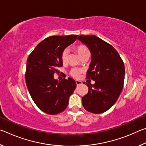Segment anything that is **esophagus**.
Instances as JSON below:
<instances>
[{
	"label": "esophagus",
	"mask_w": 146,
	"mask_h": 146,
	"mask_svg": "<svg viewBox=\"0 0 146 146\" xmlns=\"http://www.w3.org/2000/svg\"><path fill=\"white\" fill-rule=\"evenodd\" d=\"M76 86H79V85H81L82 84V82H81V81H79V80H76Z\"/></svg>",
	"instance_id": "esophagus-1"
}]
</instances>
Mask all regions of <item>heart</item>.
<instances>
[{
	"instance_id": "b5f03b06",
	"label": "heart",
	"mask_w": 146,
	"mask_h": 146,
	"mask_svg": "<svg viewBox=\"0 0 146 146\" xmlns=\"http://www.w3.org/2000/svg\"><path fill=\"white\" fill-rule=\"evenodd\" d=\"M75 49L76 51V52L81 58L84 55H86L87 53H90V50L89 49L84 45H82V44H80V45H78L75 47ZM68 51L67 49H64V50L62 51L61 55H60V58L61 61L63 64H66V61H67L68 58ZM82 73V70L81 69L79 68H73L72 70L70 71V75L73 78H78L80 76L81 73Z\"/></svg>"
}]
</instances>
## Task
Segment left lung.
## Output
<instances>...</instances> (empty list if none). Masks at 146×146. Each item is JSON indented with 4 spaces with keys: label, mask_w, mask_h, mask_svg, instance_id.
I'll use <instances>...</instances> for the list:
<instances>
[{
    "label": "left lung",
    "mask_w": 146,
    "mask_h": 146,
    "mask_svg": "<svg viewBox=\"0 0 146 146\" xmlns=\"http://www.w3.org/2000/svg\"><path fill=\"white\" fill-rule=\"evenodd\" d=\"M78 39L90 49L91 61L86 78L95 81L93 85L86 83L88 93L82 98L83 107L89 112L100 114L111 108L120 95L124 64L117 51L98 36L80 35Z\"/></svg>",
    "instance_id": "8db88e82"
}]
</instances>
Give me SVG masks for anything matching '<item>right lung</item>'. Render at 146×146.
Masks as SVG:
<instances>
[{
	"mask_svg": "<svg viewBox=\"0 0 146 146\" xmlns=\"http://www.w3.org/2000/svg\"><path fill=\"white\" fill-rule=\"evenodd\" d=\"M78 35L51 36L40 42L29 54L25 73L27 88L37 107L49 115L64 111L76 88L75 80H55V73L62 66L61 53L76 40Z\"/></svg>",
	"mask_w": 146,
	"mask_h": 146,
	"instance_id": "obj_1",
	"label": "right lung"
}]
</instances>
